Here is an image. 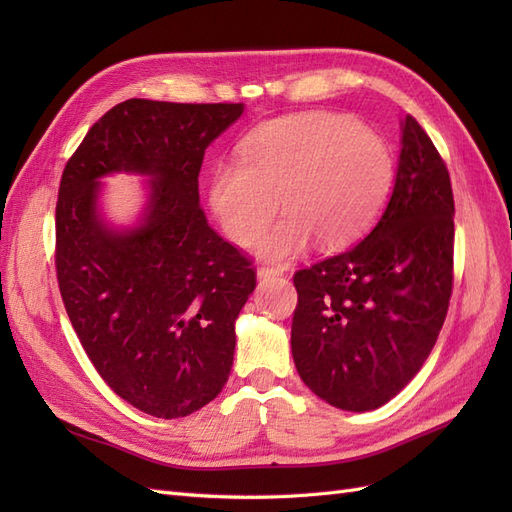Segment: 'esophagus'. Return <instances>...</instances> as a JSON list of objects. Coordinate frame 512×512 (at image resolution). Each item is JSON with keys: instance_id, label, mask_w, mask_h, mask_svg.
Returning <instances> with one entry per match:
<instances>
[{"instance_id": "34e87169", "label": "esophagus", "mask_w": 512, "mask_h": 512, "mask_svg": "<svg viewBox=\"0 0 512 512\" xmlns=\"http://www.w3.org/2000/svg\"><path fill=\"white\" fill-rule=\"evenodd\" d=\"M256 275H258V280H269V277L282 275V271L280 269H273V267H258Z\"/></svg>"}]
</instances>
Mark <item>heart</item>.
Returning <instances> with one entry per match:
<instances>
[{
    "mask_svg": "<svg viewBox=\"0 0 512 512\" xmlns=\"http://www.w3.org/2000/svg\"><path fill=\"white\" fill-rule=\"evenodd\" d=\"M395 160L384 138L348 117L312 113L269 121L222 162L209 205L237 245L254 243L280 211L286 218L254 252L271 262L303 254L314 239L337 250L361 239L389 200Z\"/></svg>",
    "mask_w": 512,
    "mask_h": 512,
    "instance_id": "heart-1",
    "label": "heart"
}]
</instances>
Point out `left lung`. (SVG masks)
I'll use <instances>...</instances> for the list:
<instances>
[{
    "label": "left lung",
    "mask_w": 512,
    "mask_h": 512,
    "mask_svg": "<svg viewBox=\"0 0 512 512\" xmlns=\"http://www.w3.org/2000/svg\"><path fill=\"white\" fill-rule=\"evenodd\" d=\"M453 215L446 164L408 115L378 224L350 250L294 273V367L327 404L376 410L423 367L451 301Z\"/></svg>",
    "instance_id": "8db88e82"
}]
</instances>
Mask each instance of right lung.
<instances>
[{
	"label": "right lung",
	"mask_w": 512,
	"mask_h": 512,
	"mask_svg": "<svg viewBox=\"0 0 512 512\" xmlns=\"http://www.w3.org/2000/svg\"><path fill=\"white\" fill-rule=\"evenodd\" d=\"M243 111L126 100L91 126L61 175L55 262L66 312L102 380L156 418L220 395L256 288L250 260L207 224L198 196L207 147ZM119 172L148 179L128 227L101 207V179Z\"/></svg>",
	"instance_id": "1"
}]
</instances>
